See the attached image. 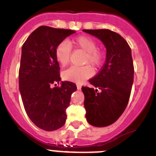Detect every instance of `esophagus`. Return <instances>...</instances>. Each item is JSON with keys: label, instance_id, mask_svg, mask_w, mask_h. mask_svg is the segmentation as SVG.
<instances>
[{"label": "esophagus", "instance_id": "34e87169", "mask_svg": "<svg viewBox=\"0 0 156 156\" xmlns=\"http://www.w3.org/2000/svg\"><path fill=\"white\" fill-rule=\"evenodd\" d=\"M76 87H77V90H80L81 85L80 84H76Z\"/></svg>", "mask_w": 156, "mask_h": 156}]
</instances>
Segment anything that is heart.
Instances as JSON below:
<instances>
[{
  "mask_svg": "<svg viewBox=\"0 0 156 156\" xmlns=\"http://www.w3.org/2000/svg\"><path fill=\"white\" fill-rule=\"evenodd\" d=\"M80 48L86 52L84 63H90L92 66H97L101 62L104 54L98 48L97 42L91 37L82 36L73 41H64L57 46L55 49V58L58 62L62 66H66L69 62L72 48ZM93 75V69L90 66H71L62 73L65 80L81 83Z\"/></svg>",
  "mask_w": 156,
  "mask_h": 156,
  "instance_id": "heart-1",
  "label": "heart"
}]
</instances>
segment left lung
Masks as SVG:
<instances>
[{"mask_svg":"<svg viewBox=\"0 0 156 156\" xmlns=\"http://www.w3.org/2000/svg\"><path fill=\"white\" fill-rule=\"evenodd\" d=\"M96 37L106 48L105 62L89 82L95 87H83L86 118L90 125L112 124L124 112L133 83L131 49L123 37L109 30H83Z\"/></svg>","mask_w":156,"mask_h":156,"instance_id":"1","label":"left lung"}]
</instances>
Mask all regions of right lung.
Instances as JSON below:
<instances>
[{
    "label": "right lung",
    "instance_id": "right-lung-1",
    "mask_svg": "<svg viewBox=\"0 0 156 156\" xmlns=\"http://www.w3.org/2000/svg\"><path fill=\"white\" fill-rule=\"evenodd\" d=\"M74 33L42 26L29 36L22 47L19 86L23 105L32 122L47 131L66 123V110L71 94L76 90L75 83L69 81H61L60 87H51L61 81L56 48Z\"/></svg>",
    "mask_w": 156,
    "mask_h": 156
}]
</instances>
